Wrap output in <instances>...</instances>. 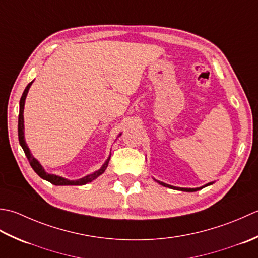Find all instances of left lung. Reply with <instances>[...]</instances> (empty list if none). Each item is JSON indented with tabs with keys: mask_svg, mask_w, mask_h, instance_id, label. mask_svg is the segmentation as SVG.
I'll use <instances>...</instances> for the list:
<instances>
[{
	"mask_svg": "<svg viewBox=\"0 0 258 258\" xmlns=\"http://www.w3.org/2000/svg\"><path fill=\"white\" fill-rule=\"evenodd\" d=\"M158 182L160 183V185L165 186V187L171 188V189H176V190H181V191H197V190H199V189H203V188L207 187V186H209V185H212V183H213V182H208V183H206V185H205V186L199 187V188H179V187H173V186H170V185H167V183L161 182V181H158Z\"/></svg>",
	"mask_w": 258,
	"mask_h": 258,
	"instance_id": "8db88e82",
	"label": "left lung"
}]
</instances>
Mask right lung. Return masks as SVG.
<instances>
[{
    "mask_svg": "<svg viewBox=\"0 0 258 258\" xmlns=\"http://www.w3.org/2000/svg\"><path fill=\"white\" fill-rule=\"evenodd\" d=\"M32 82H30L28 86H26L25 90L22 94V97H21L20 100V112H19V123H18V133H19V141H20V145L22 147V149L24 150V154L26 156V158H28L29 162L31 167L33 168V170L38 173V175L42 178V179L44 180H48L49 182L53 183L55 186H81V185H86L87 182H90L92 180L96 179L100 175H102L104 172V170L107 169L108 164H109V160H110V156L109 158L106 160V162L102 165V167L100 168L99 170L94 171L93 173H90V175H88L83 178H80V179L78 180H69V179H66V178L60 177V176H56V175H51V173L45 172V170L43 169V167L40 165V162L36 160L34 157L32 156V154L30 152L29 147L26 146V143L24 140V118H23V111H24V103H25V98H26V94L29 92V89L32 85ZM119 136H121L120 134Z\"/></svg>",
    "mask_w": 258,
    "mask_h": 258,
    "instance_id": "right-lung-1",
    "label": "right lung"
}]
</instances>
